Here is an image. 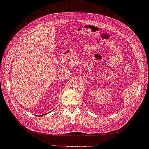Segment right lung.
<instances>
[{
    "label": "right lung",
    "mask_w": 149,
    "mask_h": 149,
    "mask_svg": "<svg viewBox=\"0 0 149 149\" xmlns=\"http://www.w3.org/2000/svg\"><path fill=\"white\" fill-rule=\"evenodd\" d=\"M44 115H45V114H44ZM40 115V116H42V115Z\"/></svg>",
    "instance_id": "obj_1"
}]
</instances>
